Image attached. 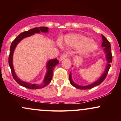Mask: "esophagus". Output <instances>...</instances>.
Returning <instances> with one entry per match:
<instances>
[{
    "instance_id": "esophagus-1",
    "label": "esophagus",
    "mask_w": 121,
    "mask_h": 121,
    "mask_svg": "<svg viewBox=\"0 0 121 121\" xmlns=\"http://www.w3.org/2000/svg\"><path fill=\"white\" fill-rule=\"evenodd\" d=\"M68 56V55L66 53H64V54H62L61 55L60 57V60L61 61L62 60L66 59V57H67Z\"/></svg>"
}]
</instances>
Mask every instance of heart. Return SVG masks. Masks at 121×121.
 <instances>
[{
	"label": "heart",
	"mask_w": 121,
	"mask_h": 121,
	"mask_svg": "<svg viewBox=\"0 0 121 121\" xmlns=\"http://www.w3.org/2000/svg\"><path fill=\"white\" fill-rule=\"evenodd\" d=\"M90 40L91 39L89 38L81 35H68L64 38L65 43L66 44L70 46L76 47H83L89 42ZM97 48L98 46L96 43L91 41L85 46L83 47L81 53L84 55H89L97 50Z\"/></svg>",
	"instance_id": "b5f03b06"
}]
</instances>
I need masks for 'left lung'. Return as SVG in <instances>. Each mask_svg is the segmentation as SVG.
<instances>
[{"mask_svg": "<svg viewBox=\"0 0 121 121\" xmlns=\"http://www.w3.org/2000/svg\"><path fill=\"white\" fill-rule=\"evenodd\" d=\"M102 47H104V51H105V53H106V59L107 60V64L106 69H105V72H104V73L102 74L101 77L98 79L97 81L94 82V83L91 84V85H89L87 86H80L76 84V83H74L73 81L72 78V74L71 72H70V74H69V81H70V83L73 86L76 87V88L79 89H89L93 88V87L96 86L97 85H99V84H101L104 81L105 78L106 77L107 74H108V72L111 66V63L112 62V51H111V45L108 39L104 36V35H102Z\"/></svg>", "mask_w": 121, "mask_h": 121, "instance_id": "8db88e82", "label": "left lung"}]
</instances>
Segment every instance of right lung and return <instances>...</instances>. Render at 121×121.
I'll return each instance as SVG.
<instances>
[{
  "mask_svg": "<svg viewBox=\"0 0 121 121\" xmlns=\"http://www.w3.org/2000/svg\"><path fill=\"white\" fill-rule=\"evenodd\" d=\"M40 32H42L47 33L48 32V27H36L35 28L31 29L27 31L23 32L21 33L19 36L15 38V39L12 41L11 45L10 47V51H9V57H8V64H9V66H10L11 70V73L13 76V78L14 80L17 82V84H19L20 85L24 86L27 88L30 89H39L43 88V87L46 86L48 84L51 82V80H52V76H53V69L55 68V66L59 64V61L56 59L51 60H49L47 62V72L46 74H45V77H44V80H43V83L41 85H37V84H31L28 82H24L19 79L15 74V72L13 69V64H12V59H13V54L14 50L16 48V45L17 44L22 40L23 39L27 37L30 36L32 35L35 34L36 33H40Z\"/></svg>",
  "mask_w": 121,
  "mask_h": 121,
  "instance_id": "obj_1",
  "label": "right lung"
}]
</instances>
